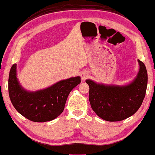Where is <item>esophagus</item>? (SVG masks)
Returning <instances> with one entry per match:
<instances>
[{
	"mask_svg": "<svg viewBox=\"0 0 155 155\" xmlns=\"http://www.w3.org/2000/svg\"><path fill=\"white\" fill-rule=\"evenodd\" d=\"M87 77H88V74H87L86 73L84 72V73H82V74H81V78H82V80L86 79Z\"/></svg>",
	"mask_w": 155,
	"mask_h": 155,
	"instance_id": "obj_1",
	"label": "esophagus"
}]
</instances>
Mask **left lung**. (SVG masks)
<instances>
[{"instance_id": "obj_1", "label": "left lung", "mask_w": 155, "mask_h": 155, "mask_svg": "<svg viewBox=\"0 0 155 155\" xmlns=\"http://www.w3.org/2000/svg\"><path fill=\"white\" fill-rule=\"evenodd\" d=\"M139 71L130 84L124 86L97 84L87 79L89 101L93 110L100 118L108 121H119L134 114L145 96L147 72L143 62L138 60Z\"/></svg>"}]
</instances>
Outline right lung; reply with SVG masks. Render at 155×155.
Listing matches in <instances>:
<instances>
[{"instance_id":"right-lung-1","label":"right lung","mask_w":155,"mask_h":155,"mask_svg":"<svg viewBox=\"0 0 155 155\" xmlns=\"http://www.w3.org/2000/svg\"><path fill=\"white\" fill-rule=\"evenodd\" d=\"M81 83V77L62 80L48 88L35 92L23 88L17 78V64L10 69L8 91L12 105L30 121L45 122L57 118L64 109L71 90Z\"/></svg>"}]
</instances>
